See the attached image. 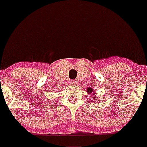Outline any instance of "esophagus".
<instances>
[{
	"label": "esophagus",
	"mask_w": 147,
	"mask_h": 147,
	"mask_svg": "<svg viewBox=\"0 0 147 147\" xmlns=\"http://www.w3.org/2000/svg\"><path fill=\"white\" fill-rule=\"evenodd\" d=\"M69 84H71V85H75V84H76V81H75V80H71V81H69Z\"/></svg>",
	"instance_id": "34e87169"
}]
</instances>
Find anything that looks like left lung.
<instances>
[{
	"mask_svg": "<svg viewBox=\"0 0 147 147\" xmlns=\"http://www.w3.org/2000/svg\"><path fill=\"white\" fill-rule=\"evenodd\" d=\"M93 90H94L93 88H90V87H89V88H88V89H87V92H88V93L90 95H91V97H93V96H94V98H95L96 91H95V92H94ZM94 98H93V99H94Z\"/></svg>",
	"mask_w": 147,
	"mask_h": 147,
	"instance_id": "8db88e82",
	"label": "left lung"
}]
</instances>
